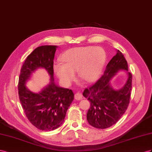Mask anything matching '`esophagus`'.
<instances>
[{
  "label": "esophagus",
  "mask_w": 152,
  "mask_h": 152,
  "mask_svg": "<svg viewBox=\"0 0 152 152\" xmlns=\"http://www.w3.org/2000/svg\"><path fill=\"white\" fill-rule=\"evenodd\" d=\"M75 98L76 100L79 101V100H80V99H82V98H83V95H82V94L81 93L77 92L75 94Z\"/></svg>",
  "instance_id": "34e87169"
}]
</instances>
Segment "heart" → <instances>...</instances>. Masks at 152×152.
<instances>
[{"instance_id": "1", "label": "heart", "mask_w": 152, "mask_h": 152, "mask_svg": "<svg viewBox=\"0 0 152 152\" xmlns=\"http://www.w3.org/2000/svg\"><path fill=\"white\" fill-rule=\"evenodd\" d=\"M106 51L101 47H77L67 50L62 59L54 64V71L60 80L65 85H70L75 79V73L86 81L96 80L106 60Z\"/></svg>"}]
</instances>
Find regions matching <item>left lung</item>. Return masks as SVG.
I'll use <instances>...</instances> for the list:
<instances>
[{
	"mask_svg": "<svg viewBox=\"0 0 152 152\" xmlns=\"http://www.w3.org/2000/svg\"><path fill=\"white\" fill-rule=\"evenodd\" d=\"M121 70L127 72L128 80L119 89L112 88L110 81ZM132 74L122 52L116 54L107 64L104 75L90 88H85L83 95L90 102L86 114L88 124L97 129H106L115 124L127 109L131 97Z\"/></svg>",
	"mask_w": 152,
	"mask_h": 152,
	"instance_id": "left-lung-1",
	"label": "left lung"
}]
</instances>
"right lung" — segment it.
I'll list each match as a JSON object with an SVG mask.
<instances>
[{
  "instance_id": "add662e5",
  "label": "right lung",
  "mask_w": 152,
  "mask_h": 152,
  "mask_svg": "<svg viewBox=\"0 0 152 152\" xmlns=\"http://www.w3.org/2000/svg\"><path fill=\"white\" fill-rule=\"evenodd\" d=\"M57 46L37 47L26 58L19 77L18 94L23 111L33 125L41 131H50L62 124L74 99L71 90L55 83L53 60ZM44 68L50 76V83L39 93H34L25 85L32 73Z\"/></svg>"
}]
</instances>
